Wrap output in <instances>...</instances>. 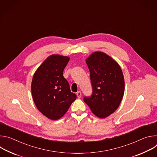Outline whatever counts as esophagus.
<instances>
[{
  "mask_svg": "<svg viewBox=\"0 0 157 157\" xmlns=\"http://www.w3.org/2000/svg\"><path fill=\"white\" fill-rule=\"evenodd\" d=\"M76 95H77L78 98H80L81 97V91H78V92L76 93Z\"/></svg>",
  "mask_w": 157,
  "mask_h": 157,
  "instance_id": "1",
  "label": "esophagus"
}]
</instances>
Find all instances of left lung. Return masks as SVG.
<instances>
[{"instance_id": "8db88e82", "label": "left lung", "mask_w": 157, "mask_h": 157, "mask_svg": "<svg viewBox=\"0 0 157 157\" xmlns=\"http://www.w3.org/2000/svg\"><path fill=\"white\" fill-rule=\"evenodd\" d=\"M93 92L84 101L93 113L105 118L119 107L124 93V79L121 67L102 52H95L86 59Z\"/></svg>"}]
</instances>
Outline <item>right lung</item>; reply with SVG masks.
Here are the masks:
<instances>
[{
	"label": "right lung",
	"mask_w": 157,
	"mask_h": 157,
	"mask_svg": "<svg viewBox=\"0 0 157 157\" xmlns=\"http://www.w3.org/2000/svg\"><path fill=\"white\" fill-rule=\"evenodd\" d=\"M70 58L58 55L49 56L34 74L32 93L40 112L48 119L62 117L76 100L70 84L63 76V71Z\"/></svg>",
	"instance_id": "1"
}]
</instances>
